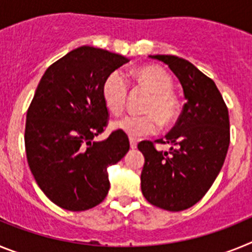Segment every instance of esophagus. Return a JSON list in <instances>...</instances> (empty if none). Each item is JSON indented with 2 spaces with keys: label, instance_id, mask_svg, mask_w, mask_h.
<instances>
[{
  "label": "esophagus",
  "instance_id": "34e87169",
  "mask_svg": "<svg viewBox=\"0 0 252 252\" xmlns=\"http://www.w3.org/2000/svg\"><path fill=\"white\" fill-rule=\"evenodd\" d=\"M130 148H131V149H136V148H137L136 140L132 139V137H130Z\"/></svg>",
  "mask_w": 252,
  "mask_h": 252
}]
</instances>
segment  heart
I'll use <instances>...</instances> for the list:
<instances>
[{"mask_svg":"<svg viewBox=\"0 0 252 252\" xmlns=\"http://www.w3.org/2000/svg\"><path fill=\"white\" fill-rule=\"evenodd\" d=\"M135 79L151 92L144 107L145 115H126L111 122L112 130L124 131L131 137H142L157 133L160 125L171 124L178 113V99L171 92V78L162 68L145 65L132 73ZM128 93L126 77L120 70L110 73L102 84V98L107 110L119 115L124 110Z\"/></svg>","mask_w":252,"mask_h":252,"instance_id":"b5f03b06","label":"heart"}]
</instances>
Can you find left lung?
Instances as JSON below:
<instances>
[{"mask_svg":"<svg viewBox=\"0 0 252 252\" xmlns=\"http://www.w3.org/2000/svg\"><path fill=\"white\" fill-rule=\"evenodd\" d=\"M170 68L183 87L187 103L177 124L160 144H171L159 151L151 141L137 145L144 154L141 190L149 203L178 212L203 198L221 171L230 145L228 110L211 78L190 62L175 55H150Z\"/></svg>","mask_w":252,"mask_h":252,"instance_id":"obj_1","label":"left lung"}]
</instances>
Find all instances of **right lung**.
Instances as JSON below:
<instances>
[{
    "label": "right lung",
    "mask_w": 252,
    "mask_h": 252,
    "mask_svg": "<svg viewBox=\"0 0 252 252\" xmlns=\"http://www.w3.org/2000/svg\"><path fill=\"white\" fill-rule=\"evenodd\" d=\"M127 62L84 45L51 64L37 84L26 113V158L37 186L62 208L86 211L101 203L110 189L107 168L130 149L124 131L94 141L108 121L102 84Z\"/></svg>",
    "instance_id": "1"
}]
</instances>
